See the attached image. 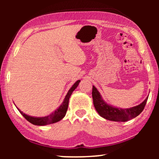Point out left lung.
<instances>
[{
    "instance_id": "1",
    "label": "left lung",
    "mask_w": 159,
    "mask_h": 159,
    "mask_svg": "<svg viewBox=\"0 0 159 159\" xmlns=\"http://www.w3.org/2000/svg\"><path fill=\"white\" fill-rule=\"evenodd\" d=\"M92 96L95 108L102 117L107 120L119 122L128 121L140 114L144 110L148 99V98H147L142 103L136 107H132L130 109H123L115 108V107L109 106V104L105 103L102 99L98 90L94 85L93 86Z\"/></svg>"
}]
</instances>
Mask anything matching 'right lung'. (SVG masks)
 Segmentation results:
<instances>
[{"label": "right lung", "instance_id": "1", "mask_svg": "<svg viewBox=\"0 0 159 159\" xmlns=\"http://www.w3.org/2000/svg\"><path fill=\"white\" fill-rule=\"evenodd\" d=\"M80 81V80H77V81L73 85V86L71 88V89L69 90L68 93H67L65 98H64V102H62V104H61L60 107H59L57 110H55V111H53L52 114L47 116L40 117V118L32 117V116H28L25 114H24V113L22 111H21L19 109L18 110L20 111L21 115H22L29 122H30L31 123H32V124L36 125H45L51 124V123H54L60 121V120L62 119V118L65 116L67 109H68V104H69V100L70 96L71 95V94L74 92V90L76 89L77 86L79 85Z\"/></svg>", "mask_w": 159, "mask_h": 159}]
</instances>
